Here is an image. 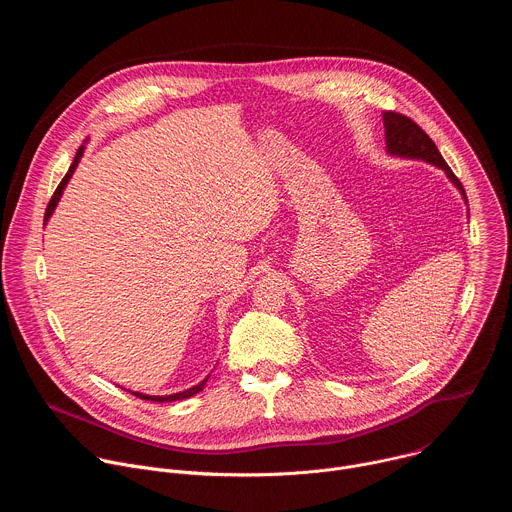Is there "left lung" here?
Here are the masks:
<instances>
[{
    "label": "left lung",
    "mask_w": 512,
    "mask_h": 512,
    "mask_svg": "<svg viewBox=\"0 0 512 512\" xmlns=\"http://www.w3.org/2000/svg\"><path fill=\"white\" fill-rule=\"evenodd\" d=\"M383 125H385V143H387V152L397 158H409V160H423L431 166L442 168L450 182L460 190V194L466 200V192L462 182L454 176L446 160L442 158L440 150L435 148V143L429 139V135L409 117L395 113V111H385L383 113ZM468 204V200H466Z\"/></svg>",
    "instance_id": "8db88e82"
}]
</instances>
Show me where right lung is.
I'll list each match as a JSON object with an SVG mask.
<instances>
[{"label": "right lung", "instance_id": "right-lung-1", "mask_svg": "<svg viewBox=\"0 0 512 512\" xmlns=\"http://www.w3.org/2000/svg\"><path fill=\"white\" fill-rule=\"evenodd\" d=\"M83 152H85V145H81V148H79V152H77L75 160H72V164H70V168H68L66 176L62 178V182L58 184V188H56V192H54L52 200L48 202V208H46V214H44V223H46L48 218L52 216V212H54V208H56V204H58V200H60V196H62V192H64V188H66V184H68V180H70L72 172L77 170V166H79V162H81V156H83ZM206 381H208V377H206L204 381H200L198 385H194V387H190V389H186V391L174 393V395H143V393H133V391H131V393H133L135 397H139V399H145V401H156V403H164V401H166V403H168V401H178V399H186V397H192V395L200 393V391L204 389Z\"/></svg>", "mask_w": 512, "mask_h": 512}]
</instances>
